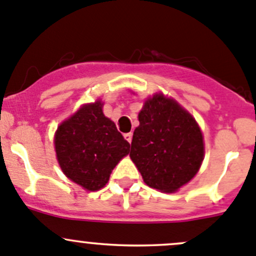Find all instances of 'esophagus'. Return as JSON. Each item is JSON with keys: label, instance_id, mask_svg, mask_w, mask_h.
<instances>
[{"label": "esophagus", "instance_id": "obj_1", "mask_svg": "<svg viewBox=\"0 0 256 256\" xmlns=\"http://www.w3.org/2000/svg\"><path fill=\"white\" fill-rule=\"evenodd\" d=\"M124 138H126V140L130 143L132 138H133V134H132V133H126V134H124Z\"/></svg>", "mask_w": 256, "mask_h": 256}]
</instances>
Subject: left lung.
Listing matches in <instances>:
<instances>
[{
	"instance_id": "8db88e82",
	"label": "left lung",
	"mask_w": 256,
	"mask_h": 256,
	"mask_svg": "<svg viewBox=\"0 0 256 256\" xmlns=\"http://www.w3.org/2000/svg\"><path fill=\"white\" fill-rule=\"evenodd\" d=\"M132 139V160L150 188L173 193L198 173L204 143L196 120L170 98L144 103Z\"/></svg>"
}]
</instances>
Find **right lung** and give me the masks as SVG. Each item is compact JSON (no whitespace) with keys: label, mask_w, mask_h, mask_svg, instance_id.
<instances>
[{"label":"right lung","mask_w":256,"mask_h":256,"mask_svg":"<svg viewBox=\"0 0 256 256\" xmlns=\"http://www.w3.org/2000/svg\"><path fill=\"white\" fill-rule=\"evenodd\" d=\"M56 154L63 173L87 190H100L130 144L97 100L86 104L56 132Z\"/></svg>","instance_id":"1"}]
</instances>
